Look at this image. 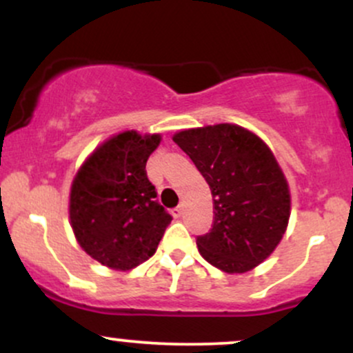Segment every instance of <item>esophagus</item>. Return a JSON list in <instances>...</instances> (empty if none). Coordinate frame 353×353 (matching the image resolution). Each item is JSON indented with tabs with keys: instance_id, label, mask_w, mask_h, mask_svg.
I'll return each instance as SVG.
<instances>
[{
	"instance_id": "obj_1",
	"label": "esophagus",
	"mask_w": 353,
	"mask_h": 353,
	"mask_svg": "<svg viewBox=\"0 0 353 353\" xmlns=\"http://www.w3.org/2000/svg\"><path fill=\"white\" fill-rule=\"evenodd\" d=\"M182 212H184V205H182V204L177 205L176 209H172V216L176 219H179L182 216Z\"/></svg>"
}]
</instances>
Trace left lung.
Masks as SVG:
<instances>
[{"mask_svg": "<svg viewBox=\"0 0 353 353\" xmlns=\"http://www.w3.org/2000/svg\"><path fill=\"white\" fill-rule=\"evenodd\" d=\"M172 139L212 192V229L196 241L201 255L228 274L249 272L274 252L289 224L290 190L277 159L237 124L184 129Z\"/></svg>", "mask_w": 353, "mask_h": 353, "instance_id": "8db88e82", "label": "left lung"}]
</instances>
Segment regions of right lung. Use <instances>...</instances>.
I'll return each mask as SVG.
<instances>
[{
    "label": "right lung",
    "instance_id": "add662e5",
    "mask_svg": "<svg viewBox=\"0 0 353 353\" xmlns=\"http://www.w3.org/2000/svg\"><path fill=\"white\" fill-rule=\"evenodd\" d=\"M161 134L124 131L84 161L70 192V221L88 255L114 270H131L152 257L172 217L156 201L145 163Z\"/></svg>",
    "mask_w": 353,
    "mask_h": 353
}]
</instances>
